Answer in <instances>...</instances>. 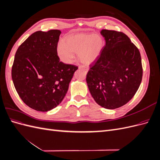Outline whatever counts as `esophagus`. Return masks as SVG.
Instances as JSON below:
<instances>
[{
  "mask_svg": "<svg viewBox=\"0 0 160 160\" xmlns=\"http://www.w3.org/2000/svg\"><path fill=\"white\" fill-rule=\"evenodd\" d=\"M79 69H83V70H84L85 72H88V69H87V68H85V67H79Z\"/></svg>",
  "mask_w": 160,
  "mask_h": 160,
  "instance_id": "esophagus-1",
  "label": "esophagus"
}]
</instances>
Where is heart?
Here are the masks:
<instances>
[{
	"label": "heart",
	"instance_id": "obj_1",
	"mask_svg": "<svg viewBox=\"0 0 160 160\" xmlns=\"http://www.w3.org/2000/svg\"><path fill=\"white\" fill-rule=\"evenodd\" d=\"M103 47V38L96 34L78 33L65 37L57 47V55L66 63L73 61V53L79 60L89 65L96 60Z\"/></svg>",
	"mask_w": 160,
	"mask_h": 160
}]
</instances>
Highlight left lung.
<instances>
[{"label": "left lung", "mask_w": 160, "mask_h": 160, "mask_svg": "<svg viewBox=\"0 0 160 160\" xmlns=\"http://www.w3.org/2000/svg\"><path fill=\"white\" fill-rule=\"evenodd\" d=\"M105 45L87 74V83L95 102L105 109L122 107L133 98L143 75L141 55L122 32L103 29Z\"/></svg>", "instance_id": "obj_1"}]
</instances>
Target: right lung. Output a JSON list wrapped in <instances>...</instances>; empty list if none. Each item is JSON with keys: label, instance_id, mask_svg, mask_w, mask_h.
I'll return each instance as SVG.
<instances>
[{"label": "right lung", "instance_id": "1", "mask_svg": "<svg viewBox=\"0 0 160 160\" xmlns=\"http://www.w3.org/2000/svg\"><path fill=\"white\" fill-rule=\"evenodd\" d=\"M59 30L37 31L19 46L12 67L14 88L22 101L38 111L61 103L78 67L65 64L57 55Z\"/></svg>", "mask_w": 160, "mask_h": 160}]
</instances>
